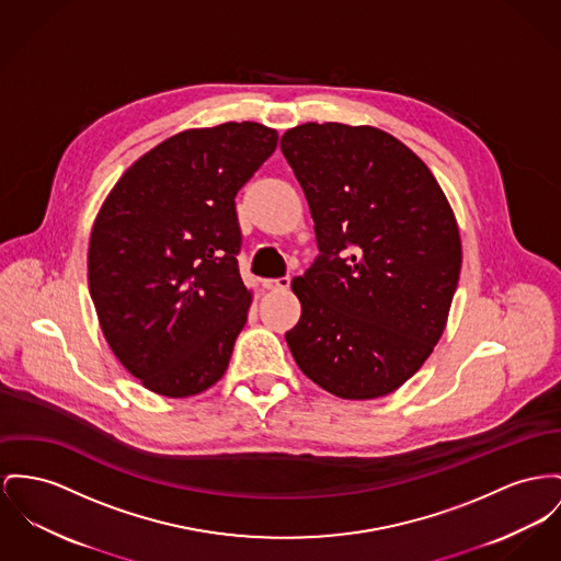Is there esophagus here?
Instances as JSON below:
<instances>
[{"instance_id":"1","label":"esophagus","mask_w":561,"mask_h":561,"mask_svg":"<svg viewBox=\"0 0 561 561\" xmlns=\"http://www.w3.org/2000/svg\"><path fill=\"white\" fill-rule=\"evenodd\" d=\"M289 276H280V278H265L263 280V289H267V291H285V289H289Z\"/></svg>"}]
</instances>
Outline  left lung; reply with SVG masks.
<instances>
[{"label": "left lung", "mask_w": 561, "mask_h": 561, "mask_svg": "<svg viewBox=\"0 0 561 561\" xmlns=\"http://www.w3.org/2000/svg\"><path fill=\"white\" fill-rule=\"evenodd\" d=\"M280 149L308 199L321 255L294 278L285 337L312 382L342 400L402 387L447 328L461 240L430 168L370 125L304 123Z\"/></svg>", "instance_id": "8db88e82"}]
</instances>
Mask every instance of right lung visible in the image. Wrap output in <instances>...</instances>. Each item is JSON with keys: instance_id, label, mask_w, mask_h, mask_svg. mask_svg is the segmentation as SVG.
I'll use <instances>...</instances> for the list:
<instances>
[{"instance_id": "add662e5", "label": "right lung", "mask_w": 561, "mask_h": 561, "mask_svg": "<svg viewBox=\"0 0 561 561\" xmlns=\"http://www.w3.org/2000/svg\"><path fill=\"white\" fill-rule=\"evenodd\" d=\"M276 145V129L251 121L181 131L127 168L95 217L87 267L100 328L159 396H197L229 366L253 301L236 193Z\"/></svg>"}]
</instances>
